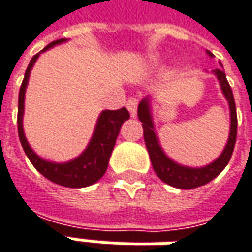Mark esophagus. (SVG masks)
<instances>
[{"label": "esophagus", "mask_w": 252, "mask_h": 252, "mask_svg": "<svg viewBox=\"0 0 252 252\" xmlns=\"http://www.w3.org/2000/svg\"><path fill=\"white\" fill-rule=\"evenodd\" d=\"M126 109L129 111L131 117L136 116V110H138V99L136 97H129L126 101Z\"/></svg>", "instance_id": "obj_1"}]
</instances>
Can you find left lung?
Listing matches in <instances>:
<instances>
[{
  "mask_svg": "<svg viewBox=\"0 0 252 252\" xmlns=\"http://www.w3.org/2000/svg\"><path fill=\"white\" fill-rule=\"evenodd\" d=\"M209 56H212V54L209 53ZM213 74L218 76L223 94L229 101L230 117H231L230 123L231 124H230L229 141H227L224 151L221 152V155L216 160L211 164H208V166H205V167L191 169V167L180 166L173 160H170L161 151L159 141H158L156 134L153 131V123L152 117H151V111H149L148 99H143L139 103L138 117H139V121L142 123L143 139H145V145H146L149 156H151L153 170L161 181H164L166 184L171 187L181 188V189H191V188H196V187L208 184L209 181H212L213 178L218 177L223 171V169L227 166L230 158L233 155V151H234L236 138H237V113H236V103H234V97H233V92H231V88H230L223 69H215Z\"/></svg>",
  "mask_w": 252,
  "mask_h": 252,
  "instance_id": "8db88e82",
  "label": "left lung"
}]
</instances>
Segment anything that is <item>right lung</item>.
I'll list each match as a JSON object with an SVG mask.
<instances>
[{"mask_svg":"<svg viewBox=\"0 0 252 252\" xmlns=\"http://www.w3.org/2000/svg\"><path fill=\"white\" fill-rule=\"evenodd\" d=\"M63 41H65V40H56L46 46L41 51H46L50 47L56 46L58 43H63ZM39 54L33 56L29 65H28L22 85H21L19 99H18V135H19V139L22 143L23 151L29 158V160L32 161V164L36 167V170L41 173L47 180L56 183L58 186L69 187V188H82V187L92 186L96 181H99L100 178L103 177V174L106 173L107 166H109L110 156L114 149L116 139L120 132V128L123 126V123L129 118V113L126 107L103 111L97 120V126L94 129V134L92 136L91 143L88 145L86 151L75 160L68 161V163H51V161L40 159L39 156L32 151V148L25 138L22 128L25 91H26L31 69L33 68V64L36 63Z\"/></svg>","mask_w":252,"mask_h":252,"instance_id":"add662e5","label":"right lung"}]
</instances>
